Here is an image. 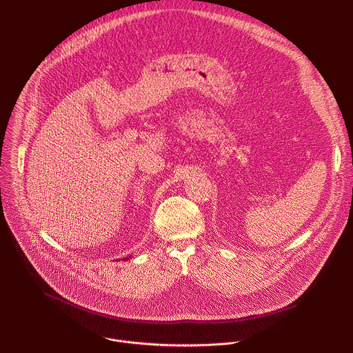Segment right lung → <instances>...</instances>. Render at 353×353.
<instances>
[{"mask_svg":"<svg viewBox=\"0 0 353 353\" xmlns=\"http://www.w3.org/2000/svg\"><path fill=\"white\" fill-rule=\"evenodd\" d=\"M124 260H128V259H123V261H124Z\"/></svg>","mask_w":353,"mask_h":353,"instance_id":"1","label":"right lung"}]
</instances>
